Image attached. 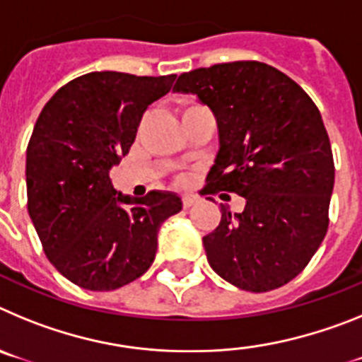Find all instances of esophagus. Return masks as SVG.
Instances as JSON below:
<instances>
[{
  "mask_svg": "<svg viewBox=\"0 0 362 362\" xmlns=\"http://www.w3.org/2000/svg\"><path fill=\"white\" fill-rule=\"evenodd\" d=\"M197 196H183V206L185 209H190L192 204L196 203Z\"/></svg>",
  "mask_w": 362,
  "mask_h": 362,
  "instance_id": "1",
  "label": "esophagus"
}]
</instances>
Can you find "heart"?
<instances>
[{
    "instance_id": "1",
    "label": "heart",
    "mask_w": 362,
    "mask_h": 362,
    "mask_svg": "<svg viewBox=\"0 0 362 362\" xmlns=\"http://www.w3.org/2000/svg\"><path fill=\"white\" fill-rule=\"evenodd\" d=\"M192 107H196V105H192ZM188 108H190V107H188ZM185 110H187V108H185ZM177 183H179V185H185V183H187V175H179V177H177Z\"/></svg>"
}]
</instances>
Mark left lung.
<instances>
[{
  "label": "left lung",
  "mask_w": 362,
  "mask_h": 362,
  "mask_svg": "<svg viewBox=\"0 0 362 362\" xmlns=\"http://www.w3.org/2000/svg\"><path fill=\"white\" fill-rule=\"evenodd\" d=\"M175 92L209 105L219 152L206 194L246 199L221 204L203 238L210 267L248 292H270L305 270L328 230L335 166L321 112L293 79L267 63L232 62L181 74Z\"/></svg>",
  "instance_id": "left-lung-1"
}]
</instances>
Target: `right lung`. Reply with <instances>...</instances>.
Wrapping results in <instances>:
<instances>
[{"mask_svg":"<svg viewBox=\"0 0 362 362\" xmlns=\"http://www.w3.org/2000/svg\"><path fill=\"white\" fill-rule=\"evenodd\" d=\"M170 76L90 72L43 107L27 146V206L45 255L85 290L108 292L153 263L163 221L183 206L175 194L121 196L110 168L129 153L143 114L172 88Z\"/></svg>","mask_w":362,"mask_h":362,"instance_id":"obj_1","label":"right lung"}]
</instances>
